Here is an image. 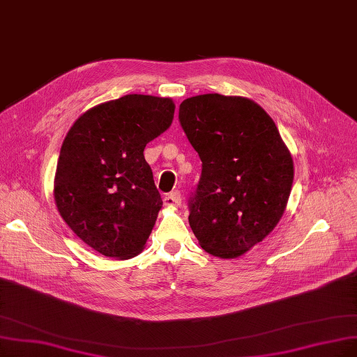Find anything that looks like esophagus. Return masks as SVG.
<instances>
[{"label":"esophagus","mask_w":357,"mask_h":357,"mask_svg":"<svg viewBox=\"0 0 357 357\" xmlns=\"http://www.w3.org/2000/svg\"><path fill=\"white\" fill-rule=\"evenodd\" d=\"M163 202L166 206H179L181 204V194L178 191L170 192V194L165 195Z\"/></svg>","instance_id":"obj_1"}]
</instances>
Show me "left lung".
<instances>
[{"instance_id": "8db88e82", "label": "left lung", "mask_w": 357, "mask_h": 357, "mask_svg": "<svg viewBox=\"0 0 357 357\" xmlns=\"http://www.w3.org/2000/svg\"><path fill=\"white\" fill-rule=\"evenodd\" d=\"M179 123L202 160L190 227L207 253L234 259L265 240L284 215L293 158L271 116L243 97L183 100Z\"/></svg>"}]
</instances>
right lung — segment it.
<instances>
[{
	"label": "right lung",
	"instance_id": "add662e5",
	"mask_svg": "<svg viewBox=\"0 0 357 357\" xmlns=\"http://www.w3.org/2000/svg\"><path fill=\"white\" fill-rule=\"evenodd\" d=\"M170 98L129 94L88 110L66 135L54 199L69 228L107 257L147 243L163 202L144 149L174 119Z\"/></svg>",
	"mask_w": 357,
	"mask_h": 357
}]
</instances>
